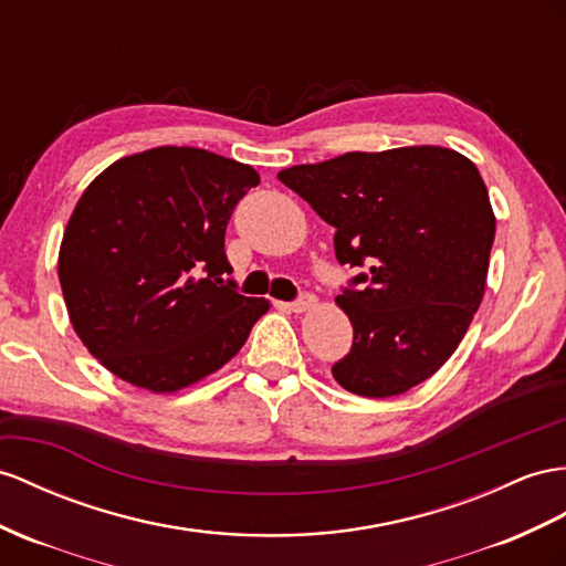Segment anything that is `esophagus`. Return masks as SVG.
<instances>
[{
  "label": "esophagus",
  "mask_w": 566,
  "mask_h": 566,
  "mask_svg": "<svg viewBox=\"0 0 566 566\" xmlns=\"http://www.w3.org/2000/svg\"><path fill=\"white\" fill-rule=\"evenodd\" d=\"M315 303H317V298L313 294H301L296 301L286 303V308L292 311V313H303V311H311Z\"/></svg>",
  "instance_id": "34e87169"
}]
</instances>
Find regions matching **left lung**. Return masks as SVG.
<instances>
[{"label":"left lung","mask_w":566,"mask_h":566,"mask_svg":"<svg viewBox=\"0 0 566 566\" xmlns=\"http://www.w3.org/2000/svg\"><path fill=\"white\" fill-rule=\"evenodd\" d=\"M277 179L335 227L339 265L368 268L337 296L354 344L332 366L335 380L370 399L428 380L485 294L495 214L481 171L457 150L413 145L344 153Z\"/></svg>","instance_id":"obj_1"}]
</instances>
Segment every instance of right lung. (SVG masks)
Instances as JSON below:
<instances>
[{"label":"right lung","mask_w":566,"mask_h":566,"mask_svg":"<svg viewBox=\"0 0 566 566\" xmlns=\"http://www.w3.org/2000/svg\"><path fill=\"white\" fill-rule=\"evenodd\" d=\"M258 171L200 148L109 165L66 224L60 284L81 342L117 378L177 392L220 370L270 303L237 292L224 231Z\"/></svg>","instance_id":"obj_1"}]
</instances>
